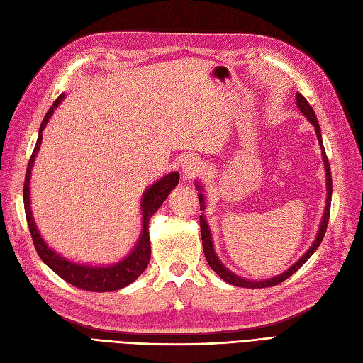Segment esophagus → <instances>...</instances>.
<instances>
[{
  "mask_svg": "<svg viewBox=\"0 0 363 363\" xmlns=\"http://www.w3.org/2000/svg\"><path fill=\"white\" fill-rule=\"evenodd\" d=\"M182 171H183V175H184V179H186V180L194 179V177H197L199 174L202 172L201 161H199L197 158H188L186 161L183 162Z\"/></svg>",
  "mask_w": 363,
  "mask_h": 363,
  "instance_id": "esophagus-1",
  "label": "esophagus"
}]
</instances>
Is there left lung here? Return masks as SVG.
Returning <instances> with one entry per match:
<instances>
[{"label": "left lung", "instance_id": "obj_1", "mask_svg": "<svg viewBox=\"0 0 363 363\" xmlns=\"http://www.w3.org/2000/svg\"><path fill=\"white\" fill-rule=\"evenodd\" d=\"M296 103H298V106L301 109V113L304 114L308 122L313 125L315 127V131H316V138L318 140H320V145H321V153H323V160H324V166H326V180H328V202H326V210H324V216H323V220H321V227H320V232H318V236L315 242L312 244V247H310L306 255L301 258L299 262H296L290 269L285 271L284 274H280L277 277H272V279H268V280H262V282H250V280H246V279H241L238 276H235L233 272L228 271L225 266L220 263L218 260L216 254H214V249H213V241H211V235H210V230H208V224L205 223L203 216H201V233H202V244H203V252H205V258L206 262H208V264L211 266V269L216 272V274L225 280V282L232 284L235 286H241V288H266V286H274V285H279L282 284L284 280H286L290 276H293L296 271H298L302 264H304L310 257L313 255L315 250L318 249V246H320L323 238H324V233H326V228H328V224H329V216H330V197H332V177H330V166H329V160L326 157V150H324L323 147V139H321V130H320V123H318V119L315 116V111L313 108L308 105V101L304 99V95L301 94H296ZM199 201H201L202 206H203V196L199 194ZM201 206V208H202Z\"/></svg>", "mask_w": 363, "mask_h": 363}]
</instances>
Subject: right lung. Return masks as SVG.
Masks as SVG:
<instances>
[{
  "label": "right lung",
  "mask_w": 363,
  "mask_h": 363,
  "mask_svg": "<svg viewBox=\"0 0 363 363\" xmlns=\"http://www.w3.org/2000/svg\"><path fill=\"white\" fill-rule=\"evenodd\" d=\"M62 99L64 95L61 94L55 100L53 105H51L45 117H43L40 130H39V138H37L31 158L28 161L25 184H23V202H25V213H26V223L29 227V233H31L34 247L37 250V254H39V257L42 258V262L45 263L50 269H53L59 277H62L65 282H69L70 285L86 291L105 293V291L121 290V288L135 282V280L145 271L147 264H149V260H150L149 220L153 216V213L160 208L161 203L166 201L169 192L179 184L180 175L179 172L167 174L164 179H161L160 182L152 184V186L144 192L143 203H140V206H143V233H140V238L136 244V247L133 249V252L121 263H116L113 266H105V268H97V266H83L78 263H72L69 260H65V258H62L61 255H57L55 250H51L45 244V241L42 240V236L34 224L31 206H29V179H31V169L34 164V158L40 149L42 131L45 128L48 119Z\"/></svg>",
  "instance_id": "1"
}]
</instances>
